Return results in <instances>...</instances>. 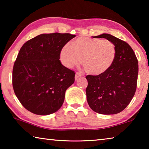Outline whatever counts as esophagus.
Returning <instances> with one entry per match:
<instances>
[{
  "label": "esophagus",
  "instance_id": "obj_1",
  "mask_svg": "<svg viewBox=\"0 0 149 149\" xmlns=\"http://www.w3.org/2000/svg\"><path fill=\"white\" fill-rule=\"evenodd\" d=\"M81 76H83V75H82L81 74H80V73L77 72L76 74H75V79L77 80V79H78V78L80 77H81Z\"/></svg>",
  "mask_w": 149,
  "mask_h": 149
}]
</instances>
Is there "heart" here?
Instances as JSON below:
<instances>
[{
  "label": "heart",
  "mask_w": 149,
  "mask_h": 149,
  "mask_svg": "<svg viewBox=\"0 0 149 149\" xmlns=\"http://www.w3.org/2000/svg\"><path fill=\"white\" fill-rule=\"evenodd\" d=\"M116 48L107 39L80 37L66 43L60 51V60L67 68L81 63L85 71L93 75L103 74L114 64Z\"/></svg>",
  "instance_id": "obj_1"
}]
</instances>
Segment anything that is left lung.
I'll return each mask as SVG.
<instances>
[{"label":"left lung","mask_w":149,"mask_h":149,"mask_svg":"<svg viewBox=\"0 0 149 149\" xmlns=\"http://www.w3.org/2000/svg\"><path fill=\"white\" fill-rule=\"evenodd\" d=\"M94 38L114 42L116 56L112 67L98 75H88L87 100L90 108L101 114H116L127 107L137 88L138 60L127 42L112 35L103 33Z\"/></svg>","instance_id":"8db88e82"}]
</instances>
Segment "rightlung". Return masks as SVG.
Listing matches in <instances>:
<instances>
[{
	"instance_id": "add662e5",
	"label": "right lung",
	"mask_w": 149,
	"mask_h": 149,
	"mask_svg": "<svg viewBox=\"0 0 149 149\" xmlns=\"http://www.w3.org/2000/svg\"><path fill=\"white\" fill-rule=\"evenodd\" d=\"M75 37L70 33H44L25 42L12 71L15 95L23 107L37 115L56 112L65 92L75 81V72L60 61L64 45Z\"/></svg>"
}]
</instances>
